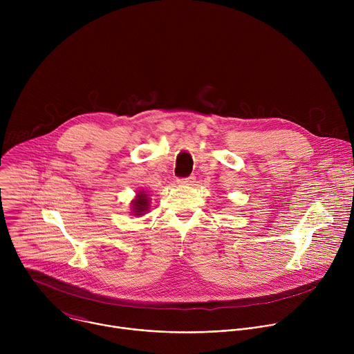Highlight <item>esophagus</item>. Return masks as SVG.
<instances>
[{"label": "esophagus", "mask_w": 354, "mask_h": 354, "mask_svg": "<svg viewBox=\"0 0 354 354\" xmlns=\"http://www.w3.org/2000/svg\"><path fill=\"white\" fill-rule=\"evenodd\" d=\"M194 180H196V176H194V175H190V176H186V178H180V179H178V182H179V183H182V185H193V183H194Z\"/></svg>", "instance_id": "34e87169"}]
</instances>
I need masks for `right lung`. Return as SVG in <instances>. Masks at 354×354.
Wrapping results in <instances>:
<instances>
[{
	"label": "right lung",
	"instance_id": "right-lung-1",
	"mask_svg": "<svg viewBox=\"0 0 354 354\" xmlns=\"http://www.w3.org/2000/svg\"><path fill=\"white\" fill-rule=\"evenodd\" d=\"M148 197L147 194H144V192H140L137 198L133 201V213L136 216H141L148 210Z\"/></svg>",
	"mask_w": 354,
	"mask_h": 354
}]
</instances>
